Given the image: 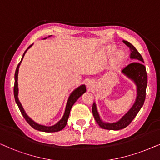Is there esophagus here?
Listing matches in <instances>:
<instances>
[{"label":"esophagus","mask_w":160,"mask_h":160,"mask_svg":"<svg viewBox=\"0 0 160 160\" xmlns=\"http://www.w3.org/2000/svg\"><path fill=\"white\" fill-rule=\"evenodd\" d=\"M87 86H88V88H91V87L93 86V82L92 81H88V84H87Z\"/></svg>","instance_id":"esophagus-1"}]
</instances>
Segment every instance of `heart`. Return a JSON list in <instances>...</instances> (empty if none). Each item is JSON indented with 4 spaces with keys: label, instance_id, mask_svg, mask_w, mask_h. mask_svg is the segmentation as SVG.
<instances>
[{
    "label": "heart",
    "instance_id": "1",
    "mask_svg": "<svg viewBox=\"0 0 160 160\" xmlns=\"http://www.w3.org/2000/svg\"><path fill=\"white\" fill-rule=\"evenodd\" d=\"M115 50H116V48H115V46H110L109 48H108L107 52L108 54H110V53H112ZM127 53L123 50H119L116 53V55H115L113 58V63L116 65L121 64V63H123L127 60Z\"/></svg>",
    "mask_w": 160,
    "mask_h": 160
}]
</instances>
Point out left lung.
<instances>
[{
    "label": "left lung",
    "instance_id": "left-lung-1",
    "mask_svg": "<svg viewBox=\"0 0 160 160\" xmlns=\"http://www.w3.org/2000/svg\"><path fill=\"white\" fill-rule=\"evenodd\" d=\"M123 42L129 48V50L131 51L130 58L133 59L134 62L129 63L126 67L123 68L122 73L135 82L137 87V97L131 109L120 120L115 123L104 122L100 118L96 104H93L92 112L97 123L102 129H109V130H119L128 126L137 116L146 99V90L148 78H147L146 67L142 63L144 62L143 59L132 44L127 41H123Z\"/></svg>",
    "mask_w": 160,
    "mask_h": 160
}]
</instances>
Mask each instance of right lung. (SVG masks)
Returning <instances> with one entry per match:
<instances>
[{
  "mask_svg": "<svg viewBox=\"0 0 160 160\" xmlns=\"http://www.w3.org/2000/svg\"><path fill=\"white\" fill-rule=\"evenodd\" d=\"M50 36H49L50 37ZM46 39V38H44ZM33 45V44L31 45H30L28 48H27V50L25 51L24 54H23L22 59H21L20 62L19 63V64L17 67L16 71H15V74H14V99H15V102L18 105L19 109H20L21 113L24 117L25 120L28 123H29L30 126H31L33 129H37V130L41 131V132H58L63 129L64 127H66L67 123V121L68 118H69V113H70V110H71V108L75 102L79 99V97L80 96H82L83 93L86 91V88L85 85H82V86H79L78 88H77L75 90H74L72 91L71 94H70L69 99H68L67 103V106H66V109H65V112L64 114L62 117V118L61 119L60 121H58V123H55V125L53 126H50V127H48V126H44V125H41L39 124V123H36L35 121H33L32 119L30 118V117L28 116V115L25 113L24 109H23L22 105H21L20 102L19 101L18 99V72H19V67H20V65L21 62H22L23 57L25 54V52H27V50L31 48V47Z\"/></svg>",
  "mask_w": 160,
  "mask_h": 160,
  "instance_id": "right-lung-1",
  "label": "right lung"
}]
</instances>
